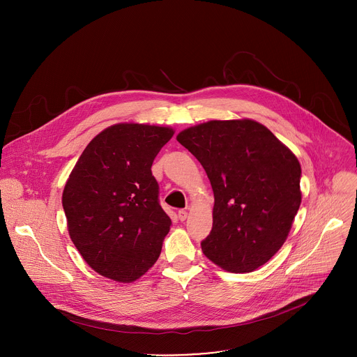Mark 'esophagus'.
<instances>
[{"label": "esophagus", "instance_id": "1", "mask_svg": "<svg viewBox=\"0 0 357 357\" xmlns=\"http://www.w3.org/2000/svg\"><path fill=\"white\" fill-rule=\"evenodd\" d=\"M178 218H179V220H181V222H185V220H186V218H188V212H186V211H183V209H182V211H179V212H178Z\"/></svg>", "mask_w": 357, "mask_h": 357}]
</instances>
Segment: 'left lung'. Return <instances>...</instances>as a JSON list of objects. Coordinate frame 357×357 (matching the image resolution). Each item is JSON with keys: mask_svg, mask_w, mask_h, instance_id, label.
<instances>
[{"mask_svg": "<svg viewBox=\"0 0 357 357\" xmlns=\"http://www.w3.org/2000/svg\"><path fill=\"white\" fill-rule=\"evenodd\" d=\"M176 139L211 181L213 227L202 250L230 273H250L281 248L301 205V165L292 152L254 120H213Z\"/></svg>", "mask_w": 357, "mask_h": 357, "instance_id": "1", "label": "left lung"}]
</instances>
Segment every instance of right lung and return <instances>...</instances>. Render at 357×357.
<instances>
[{
    "mask_svg": "<svg viewBox=\"0 0 357 357\" xmlns=\"http://www.w3.org/2000/svg\"><path fill=\"white\" fill-rule=\"evenodd\" d=\"M174 130L116 124L82 152L63 189L70 238L100 275L132 282L158 260L172 225L151 172Z\"/></svg>",
    "mask_w": 357,
    "mask_h": 357,
    "instance_id": "add662e5",
    "label": "right lung"
}]
</instances>
